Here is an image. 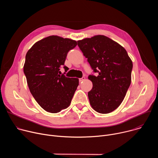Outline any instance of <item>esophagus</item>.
I'll list each match as a JSON object with an SVG mask.
<instances>
[{"mask_svg": "<svg viewBox=\"0 0 158 158\" xmlns=\"http://www.w3.org/2000/svg\"><path fill=\"white\" fill-rule=\"evenodd\" d=\"M85 80V77H82V78H80L79 79V82H82L83 81H84Z\"/></svg>", "mask_w": 158, "mask_h": 158, "instance_id": "esophagus-1", "label": "esophagus"}]
</instances>
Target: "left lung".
Instances as JSON below:
<instances>
[{
	"instance_id": "8db88e82",
	"label": "left lung",
	"mask_w": 158,
	"mask_h": 158,
	"mask_svg": "<svg viewBox=\"0 0 158 158\" xmlns=\"http://www.w3.org/2000/svg\"><path fill=\"white\" fill-rule=\"evenodd\" d=\"M94 73L88 92L90 104L99 113L107 114L121 104L131 82L132 62L126 49L110 38L98 35L77 41Z\"/></svg>"
}]
</instances>
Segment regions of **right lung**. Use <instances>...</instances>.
Returning a JSON list of instances; mask_svg holds the SVG:
<instances>
[{
	"label": "right lung",
	"mask_w": 158,
	"mask_h": 158,
	"mask_svg": "<svg viewBox=\"0 0 158 158\" xmlns=\"http://www.w3.org/2000/svg\"><path fill=\"white\" fill-rule=\"evenodd\" d=\"M76 46V40L51 35L35 43L26 54L24 73L30 92L47 112L57 113L71 102L79 79L60 75L59 70ZM64 68L68 70L65 65Z\"/></svg>",
	"instance_id": "right-lung-1"
}]
</instances>
